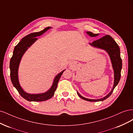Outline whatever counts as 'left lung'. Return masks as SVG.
I'll list each match as a JSON object with an SVG mask.
<instances>
[{
  "label": "left lung",
  "instance_id": "8db88e82",
  "mask_svg": "<svg viewBox=\"0 0 133 133\" xmlns=\"http://www.w3.org/2000/svg\"><path fill=\"white\" fill-rule=\"evenodd\" d=\"M87 34L89 35L91 37H95L98 36L99 34H94L90 31H87ZM89 44L91 46L98 49H103L107 51V53L109 56L111 63L112 64V69L114 70V85L112 89L109 93L104 98L99 99H91L83 97L80 95L79 92L77 91V94L80 98L87 100V101L95 102L103 101L108 98L109 97L113 91L115 87L118 85L121 76V70L122 69V60L120 57V51L119 45L115 42L114 40L112 39L110 35H107L99 39L96 40L95 41L92 42L91 43H89Z\"/></svg>",
  "mask_w": 133,
  "mask_h": 133
}]
</instances>
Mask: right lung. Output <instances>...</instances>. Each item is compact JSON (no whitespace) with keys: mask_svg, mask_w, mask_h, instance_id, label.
Wrapping results in <instances>:
<instances>
[{"mask_svg":"<svg viewBox=\"0 0 133 133\" xmlns=\"http://www.w3.org/2000/svg\"><path fill=\"white\" fill-rule=\"evenodd\" d=\"M51 27L49 26L45 28L44 30L36 33H31L24 37L14 48L13 56L10 61V79L13 86L18 90L23 98L29 102H42L50 99L54 94L55 91L57 89L58 83L59 79L61 77L63 72L65 69L63 70L58 74L55 76L54 79L53 84L50 89L45 92L39 94H30L28 93L23 89L20 85L18 78V69L20 63L23 55L28 48L30 47L38 38L36 37L41 36L44 33L51 29Z\"/></svg>","mask_w":133,"mask_h":133,"instance_id":"add662e5","label":"right lung"}]
</instances>
